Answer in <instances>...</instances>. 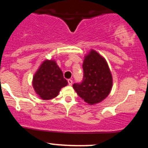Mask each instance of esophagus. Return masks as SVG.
Segmentation results:
<instances>
[{
    "instance_id": "obj_1",
    "label": "esophagus",
    "mask_w": 148,
    "mask_h": 148,
    "mask_svg": "<svg viewBox=\"0 0 148 148\" xmlns=\"http://www.w3.org/2000/svg\"><path fill=\"white\" fill-rule=\"evenodd\" d=\"M67 82H68V84L69 86H71V85H72V83H73V81L72 79H68V81H67Z\"/></svg>"
}]
</instances>
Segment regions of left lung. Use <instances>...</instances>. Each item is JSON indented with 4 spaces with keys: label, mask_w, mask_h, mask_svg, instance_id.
<instances>
[{
    "label": "left lung",
    "mask_w": 148,
    "mask_h": 148,
    "mask_svg": "<svg viewBox=\"0 0 148 148\" xmlns=\"http://www.w3.org/2000/svg\"><path fill=\"white\" fill-rule=\"evenodd\" d=\"M84 79L81 83L73 85L81 99L88 104L94 105L103 101L109 95L113 78L106 60L95 50L85 56Z\"/></svg>",
    "instance_id": "left-lung-1"
}]
</instances>
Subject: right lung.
<instances>
[{"label": "right lung", "instance_id": "obj_1", "mask_svg": "<svg viewBox=\"0 0 148 148\" xmlns=\"http://www.w3.org/2000/svg\"><path fill=\"white\" fill-rule=\"evenodd\" d=\"M63 74L55 60H46L33 76V86L35 92L44 100L58 96L62 88L67 85Z\"/></svg>", "mask_w": 148, "mask_h": 148}]
</instances>
